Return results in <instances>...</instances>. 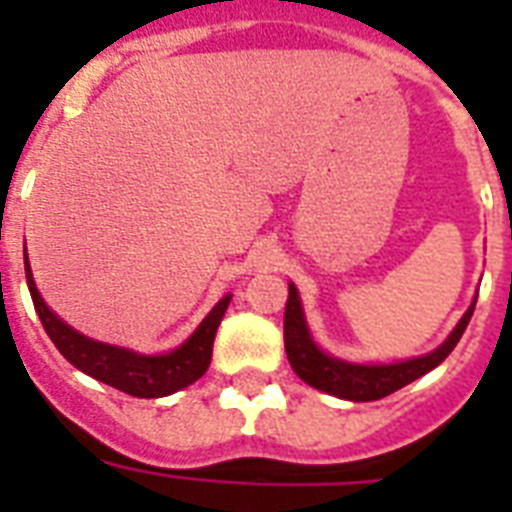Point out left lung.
I'll list each match as a JSON object with an SVG mask.
<instances>
[{"instance_id": "obj_1", "label": "left lung", "mask_w": 512, "mask_h": 512, "mask_svg": "<svg viewBox=\"0 0 512 512\" xmlns=\"http://www.w3.org/2000/svg\"><path fill=\"white\" fill-rule=\"evenodd\" d=\"M473 308H476V303L465 311V316L454 327L452 335L446 337L444 345L428 356L401 361V364H348V361L327 356L316 348V342L311 340L308 327H305L295 284H289L287 311H284V348H287L289 364H292L297 377L308 382L311 388L332 393V396L345 398V401H377V398L396 393L398 388H404L422 374H428L430 369H436L460 342L462 332L473 316Z\"/></svg>"}]
</instances>
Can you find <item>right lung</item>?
<instances>
[{"label": "right lung", "instance_id": "1", "mask_svg": "<svg viewBox=\"0 0 512 512\" xmlns=\"http://www.w3.org/2000/svg\"><path fill=\"white\" fill-rule=\"evenodd\" d=\"M26 281L34 308L42 319L44 332L55 342V348L63 356L82 369L84 374H90L95 380L106 382L111 388L130 393L138 398H159L170 396L175 390L191 385L207 372L209 361H212V342H215L217 327L225 316V308L231 303V295L223 297L220 303L212 308L207 319L201 321L199 329L193 332L188 340L172 353L164 356H138L132 350L114 348L106 342H95L90 337L79 335L74 329L63 324L55 313L44 305L39 289H36L34 279H31V268H28L26 257Z\"/></svg>", "mask_w": 512, "mask_h": 512}]
</instances>
